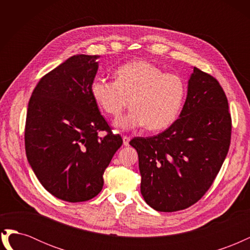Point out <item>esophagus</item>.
I'll list each match as a JSON object with an SVG mask.
<instances>
[{
	"label": "esophagus",
	"mask_w": 250,
	"mask_h": 250,
	"mask_svg": "<svg viewBox=\"0 0 250 250\" xmlns=\"http://www.w3.org/2000/svg\"><path fill=\"white\" fill-rule=\"evenodd\" d=\"M129 141H130V138L127 137V135H124V137H123V145L124 146L129 145Z\"/></svg>",
	"instance_id": "1"
}]
</instances>
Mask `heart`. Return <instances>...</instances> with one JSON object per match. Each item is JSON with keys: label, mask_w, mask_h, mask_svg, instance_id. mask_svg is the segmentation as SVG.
Here are the masks:
<instances>
[{"label": "heart", "mask_w": 250, "mask_h": 250, "mask_svg": "<svg viewBox=\"0 0 250 250\" xmlns=\"http://www.w3.org/2000/svg\"><path fill=\"white\" fill-rule=\"evenodd\" d=\"M186 92L179 75L165 73L146 60L120 66L116 81L97 77L90 84L93 99L108 116H119L129 101L131 109L115 121V126L124 130L142 126L151 131L167 128L178 117Z\"/></svg>", "instance_id": "b5f03b06"}]
</instances>
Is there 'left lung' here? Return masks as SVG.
I'll return each instance as SVG.
<instances>
[{"instance_id":"8db88e82","label":"left lung","mask_w":250,"mask_h":250,"mask_svg":"<svg viewBox=\"0 0 250 250\" xmlns=\"http://www.w3.org/2000/svg\"><path fill=\"white\" fill-rule=\"evenodd\" d=\"M231 118L217 79L194 67L179 118L150 138H135L141 193L158 211L185 209L210 188L228 155Z\"/></svg>"}]
</instances>
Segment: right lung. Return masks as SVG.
<instances>
[{"label": "right lung", "instance_id": "1", "mask_svg": "<svg viewBox=\"0 0 250 250\" xmlns=\"http://www.w3.org/2000/svg\"><path fill=\"white\" fill-rule=\"evenodd\" d=\"M98 55H74L40 80L28 104L25 148L37 179L55 197L81 202L103 188V174L123 140L90 94ZM100 131H106L101 138Z\"/></svg>", "mask_w": 250, "mask_h": 250}]
</instances>
